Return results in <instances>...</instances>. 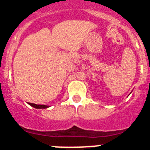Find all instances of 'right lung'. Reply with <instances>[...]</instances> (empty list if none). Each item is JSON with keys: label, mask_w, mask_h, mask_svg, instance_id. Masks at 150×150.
I'll list each match as a JSON object with an SVG mask.
<instances>
[{"label": "right lung", "mask_w": 150, "mask_h": 150, "mask_svg": "<svg viewBox=\"0 0 150 150\" xmlns=\"http://www.w3.org/2000/svg\"><path fill=\"white\" fill-rule=\"evenodd\" d=\"M28 104L31 107H34L36 109H46V108H48L50 107V106L47 105H41V104H32V103H28Z\"/></svg>", "instance_id": "right-lung-1"}]
</instances>
